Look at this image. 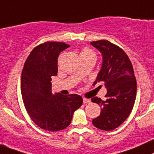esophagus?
<instances>
[{"instance_id":"1","label":"esophagus","mask_w":154,"mask_h":154,"mask_svg":"<svg viewBox=\"0 0 154 154\" xmlns=\"http://www.w3.org/2000/svg\"><path fill=\"white\" fill-rule=\"evenodd\" d=\"M83 102H84V104H87V103H90V100H89V99L84 98V99H83Z\"/></svg>"}]
</instances>
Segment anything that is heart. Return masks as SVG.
<instances>
[{"mask_svg": "<svg viewBox=\"0 0 154 154\" xmlns=\"http://www.w3.org/2000/svg\"><path fill=\"white\" fill-rule=\"evenodd\" d=\"M91 56H95V54L92 50L89 49V48H84L81 51V52H80V57H81V58L91 57Z\"/></svg>", "mask_w": 154, "mask_h": 154, "instance_id": "heart-1", "label": "heart"}]
</instances>
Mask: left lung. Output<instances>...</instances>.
Listing matches in <instances>:
<instances>
[{
  "mask_svg": "<svg viewBox=\"0 0 154 154\" xmlns=\"http://www.w3.org/2000/svg\"><path fill=\"white\" fill-rule=\"evenodd\" d=\"M90 44L100 51L103 63L93 85L102 82L107 90L106 100L91 99L100 106L101 112L93 119V125L103 131L116 129L127 119L134 105L137 82L129 57L121 48L107 40Z\"/></svg>",
  "mask_w": 154,
  "mask_h": 154,
  "instance_id": "8db88e82",
  "label": "left lung"
}]
</instances>
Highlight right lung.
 Returning a JSON list of instances; mask_svg holds the SVG:
<instances>
[{"mask_svg":"<svg viewBox=\"0 0 154 154\" xmlns=\"http://www.w3.org/2000/svg\"><path fill=\"white\" fill-rule=\"evenodd\" d=\"M69 47L56 42L39 45L30 52L22 71L21 93L26 109L35 125L49 131L66 128L83 103L77 94L51 93V77L57 74V57Z\"/></svg>","mask_w":154,"mask_h":154,"instance_id":"add662e5","label":"right lung"}]
</instances>
